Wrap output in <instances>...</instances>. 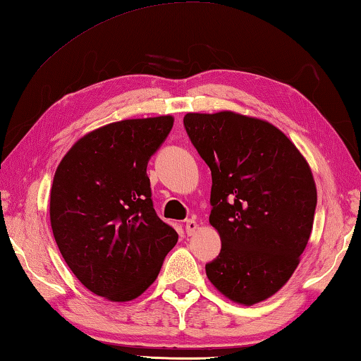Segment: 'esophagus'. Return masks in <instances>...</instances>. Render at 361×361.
Listing matches in <instances>:
<instances>
[{
	"label": "esophagus",
	"mask_w": 361,
	"mask_h": 361,
	"mask_svg": "<svg viewBox=\"0 0 361 361\" xmlns=\"http://www.w3.org/2000/svg\"><path fill=\"white\" fill-rule=\"evenodd\" d=\"M197 228H199V224L194 221V219H186V224H185V229H186V232H188V235H192L195 231H197Z\"/></svg>",
	"instance_id": "esophagus-1"
}]
</instances>
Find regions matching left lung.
I'll list each match as a JSON object with an SVG mask.
<instances>
[{
    "label": "left lung",
    "instance_id": "obj_1",
    "mask_svg": "<svg viewBox=\"0 0 361 361\" xmlns=\"http://www.w3.org/2000/svg\"><path fill=\"white\" fill-rule=\"evenodd\" d=\"M185 129L212 170L210 224L221 252L205 266L231 301L253 305L288 282L312 232L317 188L307 161L267 121L188 113Z\"/></svg>",
    "mask_w": 361,
    "mask_h": 361
}]
</instances>
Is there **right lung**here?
<instances>
[{
    "label": "right lung",
    "instance_id": "add662e5",
    "mask_svg": "<svg viewBox=\"0 0 361 361\" xmlns=\"http://www.w3.org/2000/svg\"><path fill=\"white\" fill-rule=\"evenodd\" d=\"M172 127V116L103 126L79 138L54 175L57 247L79 282L109 301L142 295L178 242L152 207L146 175Z\"/></svg>",
    "mask_w": 361,
    "mask_h": 361
}]
</instances>
